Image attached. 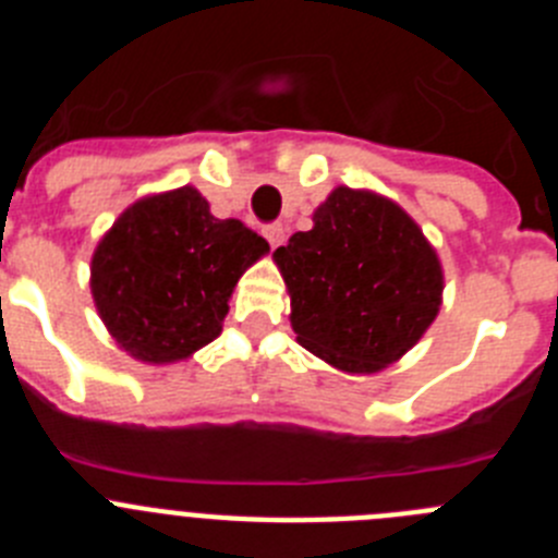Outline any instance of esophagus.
<instances>
[{"mask_svg": "<svg viewBox=\"0 0 558 558\" xmlns=\"http://www.w3.org/2000/svg\"><path fill=\"white\" fill-rule=\"evenodd\" d=\"M263 234H265V240H268V243L274 245V248H276V245H282V243H284V226H282V223L265 226Z\"/></svg>", "mask_w": 558, "mask_h": 558, "instance_id": "34e87169", "label": "esophagus"}]
</instances>
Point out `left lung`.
<instances>
[{
	"instance_id": "1",
	"label": "left lung",
	"mask_w": 558,
	"mask_h": 558,
	"mask_svg": "<svg viewBox=\"0 0 558 558\" xmlns=\"http://www.w3.org/2000/svg\"><path fill=\"white\" fill-rule=\"evenodd\" d=\"M290 293L295 340L349 374L397 363L441 307L436 248L402 206L377 192L338 186L274 251Z\"/></svg>"
}]
</instances>
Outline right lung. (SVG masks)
<instances>
[{
    "label": "right lung",
    "mask_w": 558,
    "mask_h": 558,
    "mask_svg": "<svg viewBox=\"0 0 558 558\" xmlns=\"http://www.w3.org/2000/svg\"><path fill=\"white\" fill-rule=\"evenodd\" d=\"M268 254L240 220H218L195 186L136 201L92 256V295L111 338L142 363H175L223 329L245 268Z\"/></svg>",
    "instance_id": "add662e5"
}]
</instances>
